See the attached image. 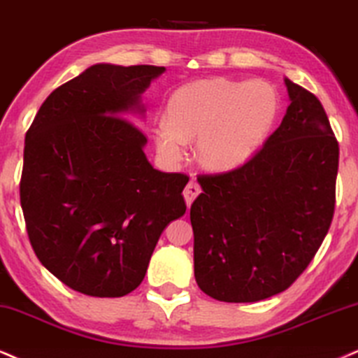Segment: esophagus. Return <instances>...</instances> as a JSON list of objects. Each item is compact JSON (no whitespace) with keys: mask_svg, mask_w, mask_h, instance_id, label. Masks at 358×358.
Masks as SVG:
<instances>
[{"mask_svg":"<svg viewBox=\"0 0 358 358\" xmlns=\"http://www.w3.org/2000/svg\"><path fill=\"white\" fill-rule=\"evenodd\" d=\"M199 194H201V186L196 182V180H191V182L186 186V189H184V199H186L187 207H191L192 201L196 199Z\"/></svg>","mask_w":358,"mask_h":358,"instance_id":"34e87169","label":"esophagus"}]
</instances>
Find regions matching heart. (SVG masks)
<instances>
[{"label": "heart", "instance_id": "b5f03b06", "mask_svg": "<svg viewBox=\"0 0 358 358\" xmlns=\"http://www.w3.org/2000/svg\"><path fill=\"white\" fill-rule=\"evenodd\" d=\"M279 113V98L266 81L197 79L172 92L167 121L154 127L157 151L169 161L182 157L197 139L196 156L209 171L241 166L264 143Z\"/></svg>", "mask_w": 358, "mask_h": 358}]
</instances>
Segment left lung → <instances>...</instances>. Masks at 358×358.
Instances as JSON below:
<instances>
[{"mask_svg": "<svg viewBox=\"0 0 358 358\" xmlns=\"http://www.w3.org/2000/svg\"><path fill=\"white\" fill-rule=\"evenodd\" d=\"M285 86L290 104L262 148L236 169L197 178L194 275L215 301L284 292L332 224L338 143L320 101L290 79Z\"/></svg>", "mask_w": 358, "mask_h": 358, "instance_id": "obj_1", "label": "left lung"}]
</instances>
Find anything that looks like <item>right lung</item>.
<instances>
[{
  "instance_id": "1",
  "label": "right lung",
  "mask_w": 358,
  "mask_h": 358,
  "mask_svg": "<svg viewBox=\"0 0 358 358\" xmlns=\"http://www.w3.org/2000/svg\"><path fill=\"white\" fill-rule=\"evenodd\" d=\"M162 66L94 64L48 96L24 139L20 182L39 262L76 292L122 297L143 282L159 237L186 213L189 178L154 169L126 111Z\"/></svg>"
}]
</instances>
